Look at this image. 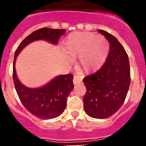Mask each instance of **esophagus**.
<instances>
[{
    "instance_id": "1",
    "label": "esophagus",
    "mask_w": 146,
    "mask_h": 146,
    "mask_svg": "<svg viewBox=\"0 0 146 146\" xmlns=\"http://www.w3.org/2000/svg\"><path fill=\"white\" fill-rule=\"evenodd\" d=\"M82 81V77L80 75H74V79H73V82L74 85H77L81 83Z\"/></svg>"
}]
</instances>
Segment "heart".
I'll return each mask as SVG.
<instances>
[{
    "label": "heart",
    "mask_w": 146,
    "mask_h": 146,
    "mask_svg": "<svg viewBox=\"0 0 146 146\" xmlns=\"http://www.w3.org/2000/svg\"><path fill=\"white\" fill-rule=\"evenodd\" d=\"M65 50L71 56L77 57L86 72H95L104 64L110 52L108 40L91 32H74L67 36ZM69 63L73 59L68 56Z\"/></svg>",
    "instance_id": "1"
}]
</instances>
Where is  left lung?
I'll return each instance as SVG.
<instances>
[{
  "mask_svg": "<svg viewBox=\"0 0 146 146\" xmlns=\"http://www.w3.org/2000/svg\"><path fill=\"white\" fill-rule=\"evenodd\" d=\"M110 43V52L99 71L84 77L86 93L83 97L85 112L91 118L104 119L113 115L125 101L130 85L128 55L114 36L98 30Z\"/></svg>",
  "mask_w": 146,
  "mask_h": 146,
  "instance_id": "left-lung-1",
  "label": "left lung"
}]
</instances>
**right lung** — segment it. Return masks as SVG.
Wrapping results in <instances>:
<instances>
[{"label":"right lung","instance_id":"1","mask_svg":"<svg viewBox=\"0 0 146 146\" xmlns=\"http://www.w3.org/2000/svg\"><path fill=\"white\" fill-rule=\"evenodd\" d=\"M65 29L43 28L28 36L15 51L13 64V80L20 101L27 110L40 119H52L64 113L66 107V99L73 90V75L71 74L56 76L47 84L38 88L24 86L17 77L15 68L16 60L22 50L36 41L43 40L57 45Z\"/></svg>","mask_w":146,"mask_h":146}]
</instances>
